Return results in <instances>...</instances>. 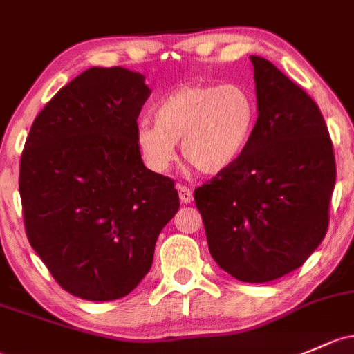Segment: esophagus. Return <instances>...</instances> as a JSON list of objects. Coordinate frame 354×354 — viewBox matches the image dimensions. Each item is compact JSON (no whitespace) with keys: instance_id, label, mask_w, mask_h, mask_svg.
<instances>
[{"instance_id":"obj_1","label":"esophagus","mask_w":354,"mask_h":354,"mask_svg":"<svg viewBox=\"0 0 354 354\" xmlns=\"http://www.w3.org/2000/svg\"><path fill=\"white\" fill-rule=\"evenodd\" d=\"M178 195H180L181 203H192L193 202V192L188 187H183V185H178Z\"/></svg>"}]
</instances>
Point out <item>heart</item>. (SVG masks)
Instances as JSON below:
<instances>
[{"mask_svg": "<svg viewBox=\"0 0 354 354\" xmlns=\"http://www.w3.org/2000/svg\"><path fill=\"white\" fill-rule=\"evenodd\" d=\"M256 102L241 84H183L152 106L136 127V147L152 173H166L181 156L202 174L224 173L241 161L256 129Z\"/></svg>", "mask_w": 354, "mask_h": 354, "instance_id": "heart-1", "label": "heart"}]
</instances>
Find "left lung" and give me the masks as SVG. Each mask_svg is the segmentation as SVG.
<instances>
[{
	"label": "left lung",
	"mask_w": 354,
	"mask_h": 354,
	"mask_svg": "<svg viewBox=\"0 0 354 354\" xmlns=\"http://www.w3.org/2000/svg\"><path fill=\"white\" fill-rule=\"evenodd\" d=\"M258 120L237 165L195 189L208 251L245 283L307 261L329 225L333 142L317 103L266 59L251 55Z\"/></svg>",
	"instance_id": "obj_1"
}]
</instances>
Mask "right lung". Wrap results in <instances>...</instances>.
<instances>
[{"label": "right lung", "mask_w": 354, "mask_h": 354, "mask_svg": "<svg viewBox=\"0 0 354 354\" xmlns=\"http://www.w3.org/2000/svg\"><path fill=\"white\" fill-rule=\"evenodd\" d=\"M146 77L91 68L37 115L20 161L30 245L66 292L129 295L151 270L159 232L180 208L174 181L144 166L136 127Z\"/></svg>", "instance_id": "right-lung-1"}]
</instances>
